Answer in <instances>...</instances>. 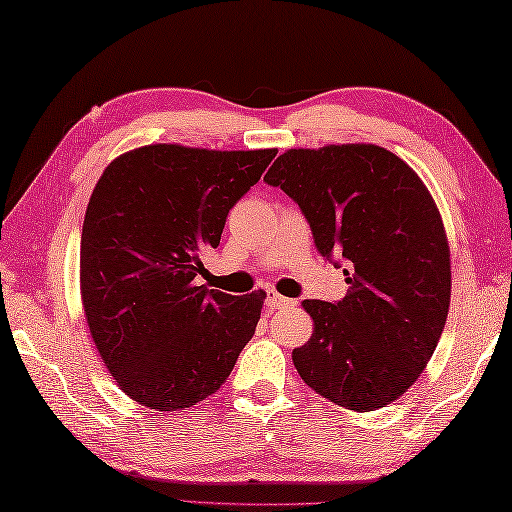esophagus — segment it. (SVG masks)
<instances>
[{
    "label": "esophagus",
    "instance_id": "1",
    "mask_svg": "<svg viewBox=\"0 0 512 512\" xmlns=\"http://www.w3.org/2000/svg\"><path fill=\"white\" fill-rule=\"evenodd\" d=\"M266 304L271 306V309H284V306H293L295 302L288 300V297L280 295L277 291H268L266 293Z\"/></svg>",
    "mask_w": 512,
    "mask_h": 512
}]
</instances>
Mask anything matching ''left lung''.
Masks as SVG:
<instances>
[{
	"mask_svg": "<svg viewBox=\"0 0 512 512\" xmlns=\"http://www.w3.org/2000/svg\"><path fill=\"white\" fill-rule=\"evenodd\" d=\"M264 181L300 206L324 257L347 262L340 302H302L313 333L293 349L297 374L345 410L394 403L430 362L450 309V246L432 194L371 143L286 150Z\"/></svg>",
	"mask_w": 512,
	"mask_h": 512,
	"instance_id": "left-lung-1",
	"label": "left lung"
}]
</instances>
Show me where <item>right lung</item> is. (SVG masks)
Listing matches in <instances>:
<instances>
[{
    "instance_id": "obj_1",
    "label": "right lung",
    "mask_w": 512,
    "mask_h": 512,
    "mask_svg": "<svg viewBox=\"0 0 512 512\" xmlns=\"http://www.w3.org/2000/svg\"><path fill=\"white\" fill-rule=\"evenodd\" d=\"M275 154L159 143L102 172L82 224L80 295L100 358L132 401L156 412L197 405L253 338L264 291L237 297L194 280Z\"/></svg>"
}]
</instances>
